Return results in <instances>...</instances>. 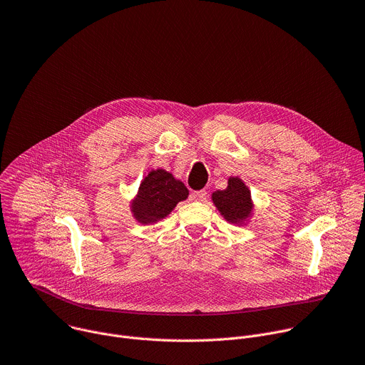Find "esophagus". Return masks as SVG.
Wrapping results in <instances>:
<instances>
[{
    "label": "esophagus",
    "mask_w": 365,
    "mask_h": 365,
    "mask_svg": "<svg viewBox=\"0 0 365 365\" xmlns=\"http://www.w3.org/2000/svg\"><path fill=\"white\" fill-rule=\"evenodd\" d=\"M191 200L192 201H198V202H202L207 200V191L205 190H200V191H194L191 194Z\"/></svg>",
    "instance_id": "1"
}]
</instances>
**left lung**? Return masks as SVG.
Masks as SVG:
<instances>
[{"label": "left lung", "instance_id": "obj_1", "mask_svg": "<svg viewBox=\"0 0 365 365\" xmlns=\"http://www.w3.org/2000/svg\"><path fill=\"white\" fill-rule=\"evenodd\" d=\"M215 208L232 225L245 226L253 215V200L250 190L239 177H230L226 190H217L211 194Z\"/></svg>", "mask_w": 365, "mask_h": 365}]
</instances>
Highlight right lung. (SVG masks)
<instances>
[{
  "mask_svg": "<svg viewBox=\"0 0 365 365\" xmlns=\"http://www.w3.org/2000/svg\"><path fill=\"white\" fill-rule=\"evenodd\" d=\"M187 198L188 190L182 181L163 168L151 170L142 180L130 202V211L138 223L154 225L171 214L175 205Z\"/></svg>",
  "mask_w": 365,
  "mask_h": 365,
  "instance_id": "obj_1",
  "label": "right lung"
}]
</instances>
